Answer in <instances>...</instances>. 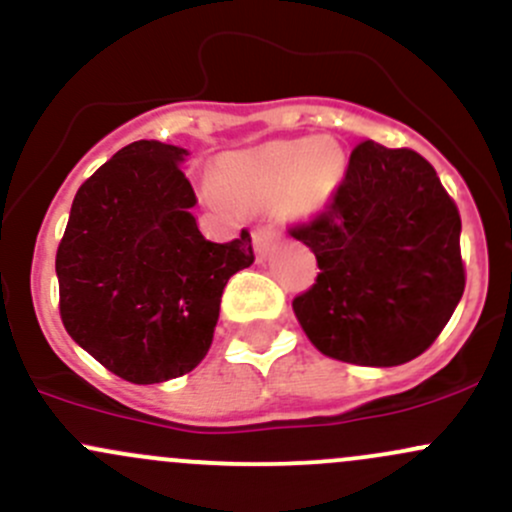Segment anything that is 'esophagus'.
<instances>
[{"label":"esophagus","mask_w":512,"mask_h":512,"mask_svg":"<svg viewBox=\"0 0 512 512\" xmlns=\"http://www.w3.org/2000/svg\"><path fill=\"white\" fill-rule=\"evenodd\" d=\"M274 242H277V233L272 228H257L252 233V245H255V252L260 257H265L272 250Z\"/></svg>","instance_id":"1"}]
</instances>
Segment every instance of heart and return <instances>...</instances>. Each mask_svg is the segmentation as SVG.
Instances as JSON below:
<instances>
[{
  "mask_svg": "<svg viewBox=\"0 0 512 512\" xmlns=\"http://www.w3.org/2000/svg\"><path fill=\"white\" fill-rule=\"evenodd\" d=\"M348 159L331 137L277 139L245 152L225 154L215 164L208 198L218 206H270L294 220H311L331 206L346 181Z\"/></svg>",
  "mask_w": 512,
  "mask_h": 512,
  "instance_id": "b5f03b06",
  "label": "heart"
}]
</instances>
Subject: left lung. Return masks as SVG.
I'll list each match as a JSON object with an SVG mask.
<instances>
[{
  "instance_id": "left-lung-1",
  "label": "left lung",
  "mask_w": 512,
  "mask_h": 512,
  "mask_svg": "<svg viewBox=\"0 0 512 512\" xmlns=\"http://www.w3.org/2000/svg\"><path fill=\"white\" fill-rule=\"evenodd\" d=\"M292 235L321 270L292 309L328 358L407 363L437 341L464 294L459 211L412 149L358 144L326 213Z\"/></svg>"
}]
</instances>
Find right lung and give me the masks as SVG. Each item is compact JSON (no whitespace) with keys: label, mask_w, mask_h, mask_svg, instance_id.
I'll return each instance as SVG.
<instances>
[{"label":"right lung","mask_w":512,"mask_h":512,"mask_svg":"<svg viewBox=\"0 0 512 512\" xmlns=\"http://www.w3.org/2000/svg\"><path fill=\"white\" fill-rule=\"evenodd\" d=\"M186 157L157 139L120 149L78 188L56 252L68 336L134 385L206 358L225 284L255 262L247 230L225 245L201 235Z\"/></svg>","instance_id":"obj_1"}]
</instances>
